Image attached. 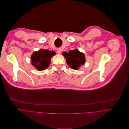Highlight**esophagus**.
<instances>
[{"instance_id": "34e87169", "label": "esophagus", "mask_w": 129, "mask_h": 129, "mask_svg": "<svg viewBox=\"0 0 129 129\" xmlns=\"http://www.w3.org/2000/svg\"><path fill=\"white\" fill-rule=\"evenodd\" d=\"M57 53L58 54H61V49H57Z\"/></svg>"}]
</instances>
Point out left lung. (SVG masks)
Returning a JSON list of instances; mask_svg holds the SVG:
<instances>
[{"instance_id": "1", "label": "left lung", "mask_w": 129, "mask_h": 129, "mask_svg": "<svg viewBox=\"0 0 129 129\" xmlns=\"http://www.w3.org/2000/svg\"><path fill=\"white\" fill-rule=\"evenodd\" d=\"M62 54L66 58L68 65L74 69H78L81 65L85 63L84 54L77 49L70 50L68 53L64 52Z\"/></svg>"}]
</instances>
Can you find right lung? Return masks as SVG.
Returning <instances> with one entry per match:
<instances>
[{"instance_id": "1", "label": "right lung", "mask_w": 129, "mask_h": 129, "mask_svg": "<svg viewBox=\"0 0 129 129\" xmlns=\"http://www.w3.org/2000/svg\"><path fill=\"white\" fill-rule=\"evenodd\" d=\"M56 53L52 50L41 49L35 52L31 56V62L38 71H44L48 67L50 62V58Z\"/></svg>"}]
</instances>
